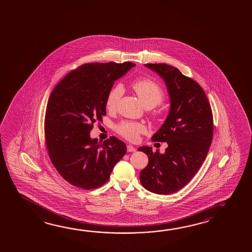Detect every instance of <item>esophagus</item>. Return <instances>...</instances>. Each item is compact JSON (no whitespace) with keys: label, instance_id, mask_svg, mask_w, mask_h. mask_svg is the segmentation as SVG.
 <instances>
[{"label":"esophagus","instance_id":"esophagus-1","mask_svg":"<svg viewBox=\"0 0 252 252\" xmlns=\"http://www.w3.org/2000/svg\"><path fill=\"white\" fill-rule=\"evenodd\" d=\"M127 151L128 152H135L136 149H135L133 146H132V145H128Z\"/></svg>","mask_w":252,"mask_h":252}]
</instances>
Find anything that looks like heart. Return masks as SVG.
Masks as SVG:
<instances>
[{
  "mask_svg": "<svg viewBox=\"0 0 252 252\" xmlns=\"http://www.w3.org/2000/svg\"><path fill=\"white\" fill-rule=\"evenodd\" d=\"M132 89L146 109L156 107L163 101V92L161 88L151 80L136 81L132 83ZM123 93L124 88L121 84H117L110 90L105 102L109 111L115 110ZM116 131L128 140L135 141L140 133L146 132V127L144 125L137 122L123 121L116 126Z\"/></svg>",
  "mask_w": 252,
  "mask_h": 252,
  "instance_id": "b5f03b06",
  "label": "heart"
}]
</instances>
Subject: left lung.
Returning a JSON list of instances; mask_svg holds the SVG:
<instances>
[{
  "label": "left lung",
  "mask_w": 252,
  "mask_h": 252,
  "mask_svg": "<svg viewBox=\"0 0 252 252\" xmlns=\"http://www.w3.org/2000/svg\"><path fill=\"white\" fill-rule=\"evenodd\" d=\"M145 66L164 81L170 107L152 136L153 141L167 142L165 152H153L147 146L138 149L149 157V164L140 171V183L154 193H173L190 181L206 159L214 133L212 110L200 85L177 67L164 63Z\"/></svg>",
  "instance_id": "obj_1"
}]
</instances>
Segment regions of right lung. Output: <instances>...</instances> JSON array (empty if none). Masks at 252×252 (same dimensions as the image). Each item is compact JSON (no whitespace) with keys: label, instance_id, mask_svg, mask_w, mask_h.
I'll return each instance as SVG.
<instances>
[{"label":"right lung","instance_id":"add662e5","mask_svg":"<svg viewBox=\"0 0 252 252\" xmlns=\"http://www.w3.org/2000/svg\"><path fill=\"white\" fill-rule=\"evenodd\" d=\"M135 64L88 63L56 85L46 106L45 136L50 159L62 178L85 190L104 185L126 146L116 137L92 139L95 121L106 114V97L116 80Z\"/></svg>","mask_w":252,"mask_h":252}]
</instances>
